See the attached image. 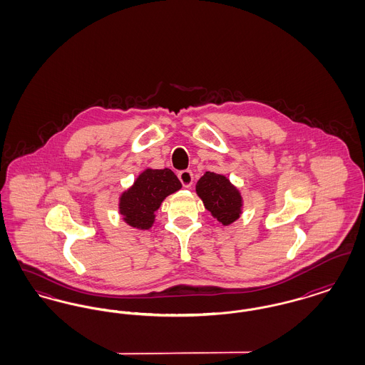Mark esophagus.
<instances>
[{"label":"esophagus","instance_id":"obj_1","mask_svg":"<svg viewBox=\"0 0 365 365\" xmlns=\"http://www.w3.org/2000/svg\"><path fill=\"white\" fill-rule=\"evenodd\" d=\"M178 178H179V180L182 182V185H183L185 187H190L191 185H192V173H191L190 170L180 171V173L178 174Z\"/></svg>","mask_w":365,"mask_h":365}]
</instances>
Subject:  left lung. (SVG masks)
I'll list each match as a JSON object with an SVG mask.
<instances>
[{
    "instance_id": "1",
    "label": "left lung",
    "mask_w": 365,
    "mask_h": 365,
    "mask_svg": "<svg viewBox=\"0 0 365 365\" xmlns=\"http://www.w3.org/2000/svg\"><path fill=\"white\" fill-rule=\"evenodd\" d=\"M195 191L210 215L223 226L240 219L242 195L225 175L205 173L195 185Z\"/></svg>"
}]
</instances>
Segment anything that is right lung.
<instances>
[{
	"instance_id": "add662e5",
	"label": "right lung",
	"mask_w": 365,
	"mask_h": 365,
	"mask_svg": "<svg viewBox=\"0 0 365 365\" xmlns=\"http://www.w3.org/2000/svg\"><path fill=\"white\" fill-rule=\"evenodd\" d=\"M180 187L182 183L171 170L146 168L120 195L119 212L123 220L134 228L149 230L155 223V212L161 202Z\"/></svg>"
}]
</instances>
